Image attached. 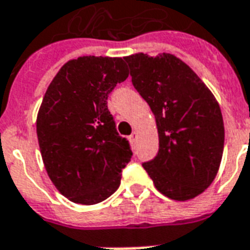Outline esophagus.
<instances>
[{
    "mask_svg": "<svg viewBox=\"0 0 250 250\" xmlns=\"http://www.w3.org/2000/svg\"><path fill=\"white\" fill-rule=\"evenodd\" d=\"M136 139H138V132H132V134L130 135V140L134 143V142H136Z\"/></svg>",
    "mask_w": 250,
    "mask_h": 250,
    "instance_id": "1",
    "label": "esophagus"
}]
</instances>
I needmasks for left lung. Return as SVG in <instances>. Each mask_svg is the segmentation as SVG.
Instances as JSON below:
<instances>
[{
  "instance_id": "1",
  "label": "left lung",
  "mask_w": 250,
  "mask_h": 250,
  "mask_svg": "<svg viewBox=\"0 0 250 250\" xmlns=\"http://www.w3.org/2000/svg\"><path fill=\"white\" fill-rule=\"evenodd\" d=\"M132 84L156 119L158 155L143 163L160 193L184 201L200 195L217 175L224 122L213 94L172 54L125 57Z\"/></svg>"
}]
</instances>
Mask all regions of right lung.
<instances>
[{"label":"right lung","mask_w":250,"mask_h":250,"mask_svg":"<svg viewBox=\"0 0 250 250\" xmlns=\"http://www.w3.org/2000/svg\"><path fill=\"white\" fill-rule=\"evenodd\" d=\"M127 77L122 58L88 55L64 63L47 87L37 116L41 155L50 180L73 203L110 197L132 158L107 107L110 92Z\"/></svg>","instance_id":"obj_1"}]
</instances>
